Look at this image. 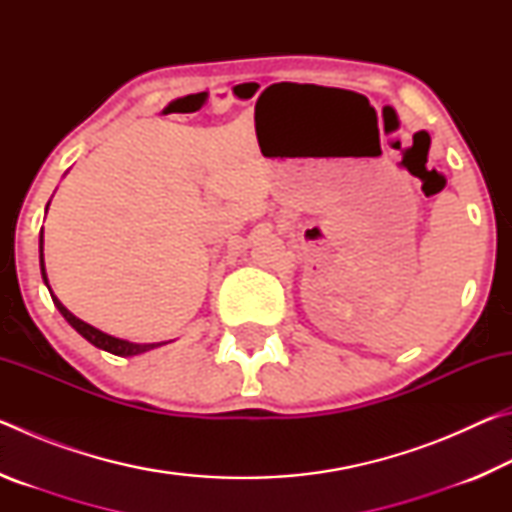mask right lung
<instances>
[{
	"label": "right lung",
	"instance_id": "obj_1",
	"mask_svg": "<svg viewBox=\"0 0 512 512\" xmlns=\"http://www.w3.org/2000/svg\"><path fill=\"white\" fill-rule=\"evenodd\" d=\"M49 207V205H47ZM40 273H42V280H45L47 289H49V280H47V271H45V255H42V230H40ZM51 293V289H49ZM51 300H54V305L58 307L60 314L67 320L69 325H72L76 332H79L83 339H88L92 345H97V348L106 350L110 354H117V357H135V354H142V352H149L153 348H160L164 343H131V341H124V339H117V336H110L106 332H101V329L92 327L88 323H83L81 318H76L72 311H69L63 302H60L54 293H51Z\"/></svg>",
	"mask_w": 512,
	"mask_h": 512
}]
</instances>
